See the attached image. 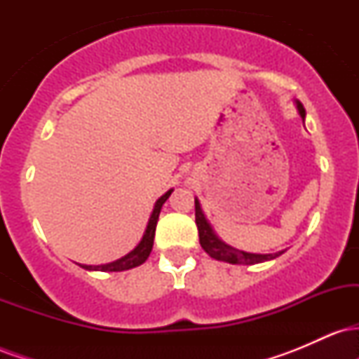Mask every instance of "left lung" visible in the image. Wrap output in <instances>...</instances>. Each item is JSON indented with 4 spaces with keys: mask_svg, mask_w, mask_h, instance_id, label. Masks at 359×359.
<instances>
[{
    "mask_svg": "<svg viewBox=\"0 0 359 359\" xmlns=\"http://www.w3.org/2000/svg\"><path fill=\"white\" fill-rule=\"evenodd\" d=\"M297 108L300 116H306V109H304L302 102L297 101ZM196 224L197 231H199V243L203 246L205 253L214 259H219V262L233 263V265H255V263L266 262V259H273L282 255L280 253H270V255H255V253H246V251L234 250L231 246H228L226 243H222L219 238L216 236L212 231V228L209 226V222L205 221L203 211H201L199 201L196 199Z\"/></svg>",
    "mask_w": 359,
    "mask_h": 359,
    "instance_id": "8db88e82",
    "label": "left lung"
}]
</instances>
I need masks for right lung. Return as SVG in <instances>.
Returning a JSON list of instances; mask_svg holds the SVG:
<instances>
[{
    "instance_id": "obj_1",
    "label": "right lung",
    "mask_w": 359,
    "mask_h": 359,
    "mask_svg": "<svg viewBox=\"0 0 359 359\" xmlns=\"http://www.w3.org/2000/svg\"><path fill=\"white\" fill-rule=\"evenodd\" d=\"M172 191H168L163 194L162 197H160L158 201L155 203V208H154V212H151L150 216V221H148V226L145 229V234H143L142 241L138 243V246L135 248L131 253H128L126 257L116 259V262L113 263H108V265H100V266H88V265H82V269L86 270H102V271H123V270H130V269H135V266L142 265L145 259L150 257V251L154 248V238H155V228H156V221H158V214H160V209H162V205L165 201L168 199V196H170Z\"/></svg>"
}]
</instances>
